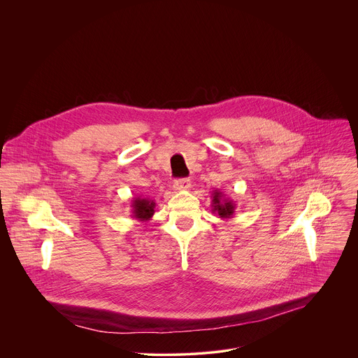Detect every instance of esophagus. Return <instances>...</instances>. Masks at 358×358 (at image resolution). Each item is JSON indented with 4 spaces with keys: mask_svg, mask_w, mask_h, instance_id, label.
Masks as SVG:
<instances>
[{
    "mask_svg": "<svg viewBox=\"0 0 358 358\" xmlns=\"http://www.w3.org/2000/svg\"><path fill=\"white\" fill-rule=\"evenodd\" d=\"M190 186H192V182H190V179H187V178H185V179H178V180H175V183H173V189H175L176 192L189 190Z\"/></svg>",
    "mask_w": 358,
    "mask_h": 358,
    "instance_id": "34e87169",
    "label": "esophagus"
}]
</instances>
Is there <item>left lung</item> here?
Segmentation results:
<instances>
[{
  "instance_id": "left-lung-1",
  "label": "left lung",
  "mask_w": 358,
  "mask_h": 358,
  "mask_svg": "<svg viewBox=\"0 0 358 358\" xmlns=\"http://www.w3.org/2000/svg\"><path fill=\"white\" fill-rule=\"evenodd\" d=\"M212 212L216 213L219 217L222 219H230L233 217L234 212H236V201H233L231 199H227L220 190L215 189L212 192Z\"/></svg>"
}]
</instances>
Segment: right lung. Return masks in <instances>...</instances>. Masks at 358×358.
I'll return each instance as SVG.
<instances>
[{
    "instance_id": "add662e5",
    "label": "right lung",
    "mask_w": 358,
    "mask_h": 358,
    "mask_svg": "<svg viewBox=\"0 0 358 358\" xmlns=\"http://www.w3.org/2000/svg\"><path fill=\"white\" fill-rule=\"evenodd\" d=\"M131 210H132V217L138 222H149L153 217L154 208H155V201L152 199H145L142 196L135 197L131 203Z\"/></svg>"
}]
</instances>
